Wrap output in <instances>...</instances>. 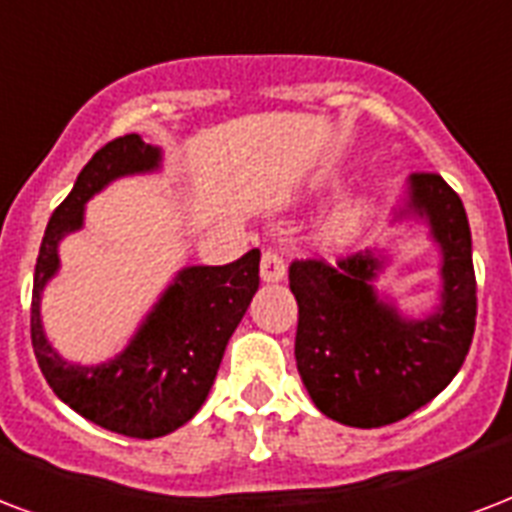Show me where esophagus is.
<instances>
[{
	"label": "esophagus",
	"instance_id": "obj_1",
	"mask_svg": "<svg viewBox=\"0 0 512 512\" xmlns=\"http://www.w3.org/2000/svg\"><path fill=\"white\" fill-rule=\"evenodd\" d=\"M284 273H287L284 257L276 249H265L263 260H260V276H263V282H282Z\"/></svg>",
	"mask_w": 512,
	"mask_h": 512
}]
</instances>
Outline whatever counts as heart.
<instances>
[{"label": "heart", "instance_id": "obj_1", "mask_svg": "<svg viewBox=\"0 0 512 512\" xmlns=\"http://www.w3.org/2000/svg\"><path fill=\"white\" fill-rule=\"evenodd\" d=\"M362 220H365V206H349V209H343V212L338 214V220L330 225L327 236L333 241H338V244H343V241H349L351 236L360 230Z\"/></svg>", "mask_w": 512, "mask_h": 512}]
</instances>
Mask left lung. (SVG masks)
<instances>
[{
	"mask_svg": "<svg viewBox=\"0 0 512 512\" xmlns=\"http://www.w3.org/2000/svg\"><path fill=\"white\" fill-rule=\"evenodd\" d=\"M403 214L424 217L443 252L440 306L427 319H403L378 298L373 252L290 265L298 373L319 411L349 427H384L419 411L451 384L473 343L478 284L462 198L440 174L416 171Z\"/></svg>",
	"mask_w": 512,
	"mask_h": 512,
	"instance_id": "left-lung-1",
	"label": "left lung"
}]
</instances>
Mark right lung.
I'll list each match as a JSON object with an SVG mask.
<instances>
[{
	"instance_id": "1",
	"label": "right lung",
	"mask_w": 512,
	"mask_h": 512,
	"mask_svg": "<svg viewBox=\"0 0 512 512\" xmlns=\"http://www.w3.org/2000/svg\"><path fill=\"white\" fill-rule=\"evenodd\" d=\"M161 166V150L139 134L117 136L85 163L72 193L50 217L31 292V346L50 389L72 411L126 438H161L190 421L214 384L230 335L260 287V249L228 265H193L179 273L123 354L104 365H72L42 333L39 295L58 271V241L83 228L93 193L126 174Z\"/></svg>"
}]
</instances>
